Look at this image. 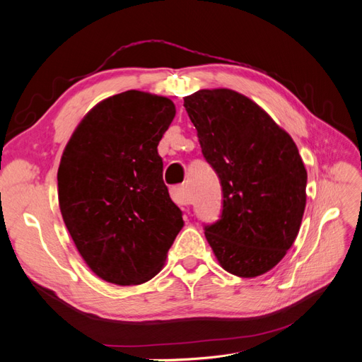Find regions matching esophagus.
<instances>
[{"label":"esophagus","instance_id":"obj_1","mask_svg":"<svg viewBox=\"0 0 362 362\" xmlns=\"http://www.w3.org/2000/svg\"><path fill=\"white\" fill-rule=\"evenodd\" d=\"M170 196L172 199L175 201V204L178 205H190L192 204V198L187 185H175V187L170 189Z\"/></svg>","mask_w":362,"mask_h":362}]
</instances>
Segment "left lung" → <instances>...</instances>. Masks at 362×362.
<instances>
[{"label": "left lung", "instance_id": "1", "mask_svg": "<svg viewBox=\"0 0 362 362\" xmlns=\"http://www.w3.org/2000/svg\"><path fill=\"white\" fill-rule=\"evenodd\" d=\"M206 163L222 185V214L205 225L221 266L242 278L275 267L298 237L306 170L293 139L259 105L229 89L184 98Z\"/></svg>", "mask_w": 362, "mask_h": 362}]
</instances>
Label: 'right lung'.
<instances>
[{
    "mask_svg": "<svg viewBox=\"0 0 362 362\" xmlns=\"http://www.w3.org/2000/svg\"><path fill=\"white\" fill-rule=\"evenodd\" d=\"M173 117L168 98L127 90L93 107L64 148L63 221L86 264L107 282L154 278L184 225L157 149Z\"/></svg>",
    "mask_w": 362,
    "mask_h": 362,
    "instance_id": "add662e5",
    "label": "right lung"
}]
</instances>
